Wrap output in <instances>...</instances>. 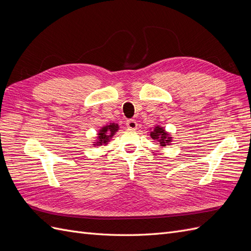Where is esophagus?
Segmentation results:
<instances>
[{
  "label": "esophagus",
  "mask_w": 251,
  "mask_h": 251,
  "mask_svg": "<svg viewBox=\"0 0 251 251\" xmlns=\"http://www.w3.org/2000/svg\"><path fill=\"white\" fill-rule=\"evenodd\" d=\"M137 126H138L137 123H136L134 119H130L126 121V126L128 128H131V130H135V128H137Z\"/></svg>",
  "instance_id": "34e87169"
}]
</instances>
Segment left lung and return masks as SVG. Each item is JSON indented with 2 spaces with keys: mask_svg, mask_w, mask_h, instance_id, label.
<instances>
[{
  "mask_svg": "<svg viewBox=\"0 0 251 251\" xmlns=\"http://www.w3.org/2000/svg\"><path fill=\"white\" fill-rule=\"evenodd\" d=\"M151 138L156 140L161 147V148H164L166 146H171V142H172V139L173 137L171 136L170 133L166 132L164 128L162 126H155V127L153 128V130L151 131Z\"/></svg>",
  "mask_w": 251,
  "mask_h": 251,
  "instance_id": "obj_1",
  "label": "left lung"
}]
</instances>
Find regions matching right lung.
Listing matches in <instances>:
<instances>
[{
  "label": "right lung",
  "instance_id": "add662e5",
  "mask_svg": "<svg viewBox=\"0 0 251 251\" xmlns=\"http://www.w3.org/2000/svg\"><path fill=\"white\" fill-rule=\"evenodd\" d=\"M119 130V126L117 124H110L102 126L100 131H98L96 140L94 141L93 146L94 147H100V146H105L110 142L111 138L113 137L115 133Z\"/></svg>",
  "mask_w": 251,
  "mask_h": 251
}]
</instances>
